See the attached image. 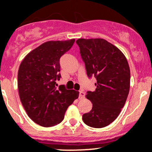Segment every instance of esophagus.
Masks as SVG:
<instances>
[{
  "instance_id": "1",
  "label": "esophagus",
  "mask_w": 152,
  "mask_h": 152,
  "mask_svg": "<svg viewBox=\"0 0 152 152\" xmlns=\"http://www.w3.org/2000/svg\"><path fill=\"white\" fill-rule=\"evenodd\" d=\"M84 97H85V94H84V92H83V91H79V99L84 98Z\"/></svg>"
}]
</instances>
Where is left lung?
<instances>
[{"mask_svg":"<svg viewBox=\"0 0 152 152\" xmlns=\"http://www.w3.org/2000/svg\"><path fill=\"white\" fill-rule=\"evenodd\" d=\"M76 44L85 64L89 78L95 76L94 92H87L92 110L83 114L89 127L102 128L113 122L120 114L130 90V71L124 54L103 38H79Z\"/></svg>","mask_w":152,"mask_h":152,"instance_id":"1","label":"left lung"}]
</instances>
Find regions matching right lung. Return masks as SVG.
I'll list each match as a JSON object with an SVG mask.
<instances>
[{
    "label": "right lung",
    "instance_id": "right-lung-1",
    "mask_svg": "<svg viewBox=\"0 0 152 152\" xmlns=\"http://www.w3.org/2000/svg\"><path fill=\"white\" fill-rule=\"evenodd\" d=\"M75 39L44 43L25 56L17 76L21 103L28 116L42 127H53L63 120L79 92L59 86L60 59L73 45Z\"/></svg>",
    "mask_w": 152,
    "mask_h": 152
}]
</instances>
